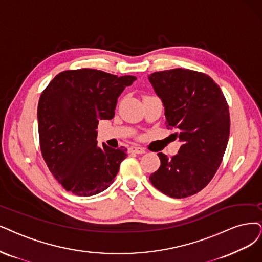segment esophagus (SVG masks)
<instances>
[{
  "label": "esophagus",
  "instance_id": "1",
  "mask_svg": "<svg viewBox=\"0 0 262 262\" xmlns=\"http://www.w3.org/2000/svg\"><path fill=\"white\" fill-rule=\"evenodd\" d=\"M128 150H129L130 153H136V154H143V153H146V150L140 148V147H137V146H132Z\"/></svg>",
  "mask_w": 262,
  "mask_h": 262
}]
</instances>
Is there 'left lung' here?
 <instances>
[{
    "instance_id": "obj_1",
    "label": "left lung",
    "mask_w": 262,
    "mask_h": 262,
    "mask_svg": "<svg viewBox=\"0 0 262 262\" xmlns=\"http://www.w3.org/2000/svg\"><path fill=\"white\" fill-rule=\"evenodd\" d=\"M165 106L166 127L182 142L170 159L158 153L160 168L150 175L164 194L183 199L204 189L215 176L230 134L229 105L210 76L189 69L165 70L149 75Z\"/></svg>"
}]
</instances>
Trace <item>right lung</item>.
<instances>
[{
    "mask_svg": "<svg viewBox=\"0 0 262 262\" xmlns=\"http://www.w3.org/2000/svg\"><path fill=\"white\" fill-rule=\"evenodd\" d=\"M136 80L95 69L57 74L37 105L42 157L56 180L79 196L98 194L113 183L126 148L97 144L100 120H111L119 96Z\"/></svg>",
    "mask_w": 262,
    "mask_h": 262,
    "instance_id": "obj_1",
    "label": "right lung"
}]
</instances>
